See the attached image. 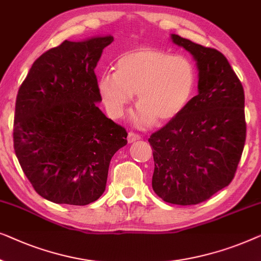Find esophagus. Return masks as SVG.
Returning a JSON list of instances; mask_svg holds the SVG:
<instances>
[{
  "instance_id": "34e87169",
  "label": "esophagus",
  "mask_w": 261,
  "mask_h": 261,
  "mask_svg": "<svg viewBox=\"0 0 261 261\" xmlns=\"http://www.w3.org/2000/svg\"><path fill=\"white\" fill-rule=\"evenodd\" d=\"M139 139H141V136L135 134V132L130 131L129 134H127V142H129V143H134L136 141H139Z\"/></svg>"
}]
</instances>
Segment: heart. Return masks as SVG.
Wrapping results in <instances>:
<instances>
[{"instance_id": "heart-1", "label": "heart", "mask_w": 261, "mask_h": 261, "mask_svg": "<svg viewBox=\"0 0 261 261\" xmlns=\"http://www.w3.org/2000/svg\"><path fill=\"white\" fill-rule=\"evenodd\" d=\"M116 72L104 73L99 92L112 118L123 116L137 93L138 109L132 116L135 126L145 129L157 120L167 122L178 116L196 87L194 62L167 50L138 48L123 54Z\"/></svg>"}]
</instances>
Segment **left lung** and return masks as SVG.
<instances>
[{
	"instance_id": "1",
	"label": "left lung",
	"mask_w": 261,
	"mask_h": 261,
	"mask_svg": "<svg viewBox=\"0 0 261 261\" xmlns=\"http://www.w3.org/2000/svg\"><path fill=\"white\" fill-rule=\"evenodd\" d=\"M170 39L195 59L199 93L150 136L152 189L168 203L190 205L208 200L236 175L246 141L245 93L222 53L176 34Z\"/></svg>"
}]
</instances>
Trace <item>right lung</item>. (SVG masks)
<instances>
[{"mask_svg": "<svg viewBox=\"0 0 261 261\" xmlns=\"http://www.w3.org/2000/svg\"><path fill=\"white\" fill-rule=\"evenodd\" d=\"M112 41L65 40L36 59L17 92L14 150L35 192L54 203L98 200L112 156L127 143L125 129L97 106L94 68Z\"/></svg>", "mask_w": 261, "mask_h": 261, "instance_id": "right-lung-1", "label": "right lung"}]
</instances>
